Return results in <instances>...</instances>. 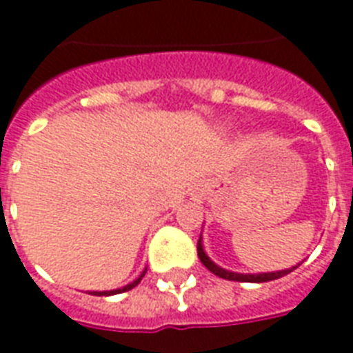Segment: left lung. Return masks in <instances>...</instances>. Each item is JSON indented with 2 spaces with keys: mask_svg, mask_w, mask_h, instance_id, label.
Wrapping results in <instances>:
<instances>
[{
  "mask_svg": "<svg viewBox=\"0 0 353 353\" xmlns=\"http://www.w3.org/2000/svg\"><path fill=\"white\" fill-rule=\"evenodd\" d=\"M198 257L200 261L205 265L207 270H211L214 276H219L222 279H230V281H242V283H265V281H272V279H279L290 274L294 268L300 266V263L292 268H287V270H279V272H263V274H236V272H230V270H225V268H220L219 265H214L207 254L203 252V244H201V236L200 241H198Z\"/></svg>",
  "mask_w": 353,
  "mask_h": 353,
  "instance_id": "1",
  "label": "left lung"
}]
</instances>
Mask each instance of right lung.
I'll use <instances>...</instances> for the list:
<instances>
[{
    "label": "right lung",
    "mask_w": 353,
    "mask_h": 353,
    "mask_svg": "<svg viewBox=\"0 0 353 353\" xmlns=\"http://www.w3.org/2000/svg\"><path fill=\"white\" fill-rule=\"evenodd\" d=\"M144 274H146V270H144V272H142L141 276H139V278L134 279L133 283L125 285V287H122V289H114V290H101V292H98V290H94L92 294H94V296H112V294H120V292H125V290H131V289H133V287H137V285L141 283V279L144 278Z\"/></svg>",
    "instance_id": "add662e5"
}]
</instances>
